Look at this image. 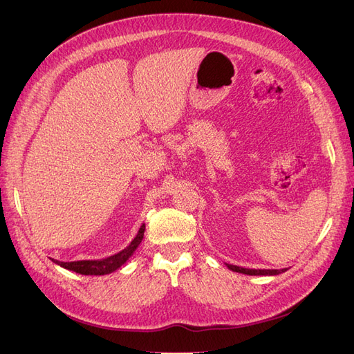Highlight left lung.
Segmentation results:
<instances>
[{
	"instance_id": "left-lung-1",
	"label": "left lung",
	"mask_w": 354,
	"mask_h": 354,
	"mask_svg": "<svg viewBox=\"0 0 354 354\" xmlns=\"http://www.w3.org/2000/svg\"><path fill=\"white\" fill-rule=\"evenodd\" d=\"M229 269L232 272H238V273H243V274H250V276H276V274H281L283 272H286L288 269H281V270H276V269H245V267H239V266H233V264H227Z\"/></svg>"
}]
</instances>
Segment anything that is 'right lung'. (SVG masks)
<instances>
[{
  "label": "right lung",
  "mask_w": 354,
  "mask_h": 354,
  "mask_svg": "<svg viewBox=\"0 0 354 354\" xmlns=\"http://www.w3.org/2000/svg\"><path fill=\"white\" fill-rule=\"evenodd\" d=\"M145 229H146V226H145V224H142L140 229H138V232L136 234V238L131 241V243L118 254L108 257V259L81 260V261H68V263L55 260V263L59 264L60 267H63V269H68V270H72V272L80 273V274H93V276L109 274V273L120 269V267L124 263H127V260L134 254V251L137 250V246L140 245V242L143 241Z\"/></svg>",
  "instance_id": "1"
}]
</instances>
